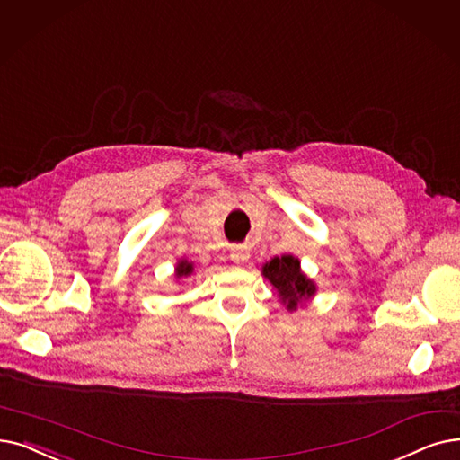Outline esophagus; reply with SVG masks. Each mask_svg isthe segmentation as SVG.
Wrapping results in <instances>:
<instances>
[{
	"mask_svg": "<svg viewBox=\"0 0 460 460\" xmlns=\"http://www.w3.org/2000/svg\"><path fill=\"white\" fill-rule=\"evenodd\" d=\"M229 257L233 263H244L250 259V248L244 244H233Z\"/></svg>",
	"mask_w": 460,
	"mask_h": 460,
	"instance_id": "1",
	"label": "esophagus"
}]
</instances>
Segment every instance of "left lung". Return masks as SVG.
Listing matches in <instances>:
<instances>
[{
    "mask_svg": "<svg viewBox=\"0 0 460 460\" xmlns=\"http://www.w3.org/2000/svg\"><path fill=\"white\" fill-rule=\"evenodd\" d=\"M263 276L276 289L282 305L291 312L315 295V284L301 270V261L293 255L270 259L263 265Z\"/></svg>",
    "mask_w": 460,
    "mask_h": 460,
    "instance_id": "left-lung-1",
    "label": "left lung"
}]
</instances>
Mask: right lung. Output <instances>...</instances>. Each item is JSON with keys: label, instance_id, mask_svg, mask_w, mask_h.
<instances>
[{"label": "right lung", "instance_id": "obj_1", "mask_svg": "<svg viewBox=\"0 0 460 460\" xmlns=\"http://www.w3.org/2000/svg\"><path fill=\"white\" fill-rule=\"evenodd\" d=\"M191 272H193V263L186 261V259H182V261H178V265H176V278L190 276Z\"/></svg>", "mask_w": 460, "mask_h": 460}]
</instances>
